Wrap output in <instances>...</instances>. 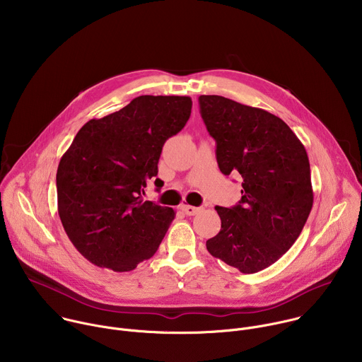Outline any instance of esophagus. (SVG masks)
I'll return each mask as SVG.
<instances>
[{
  "label": "esophagus",
  "mask_w": 362,
  "mask_h": 362,
  "mask_svg": "<svg viewBox=\"0 0 362 362\" xmlns=\"http://www.w3.org/2000/svg\"><path fill=\"white\" fill-rule=\"evenodd\" d=\"M180 209H182L186 215H189V216H194V215L200 214L203 208H196V206H190V204H182V206H180Z\"/></svg>",
  "instance_id": "esophagus-1"
}]
</instances>
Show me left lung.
Here are the masks:
<instances>
[{
  "mask_svg": "<svg viewBox=\"0 0 362 362\" xmlns=\"http://www.w3.org/2000/svg\"><path fill=\"white\" fill-rule=\"evenodd\" d=\"M199 107L216 141L221 172L243 179L239 203L215 208L222 226L206 247L242 274L259 272L295 243L313 209L306 150L289 126L267 110L222 95H200Z\"/></svg>",
  "mask_w": 362,
  "mask_h": 362,
  "instance_id": "8db88e82",
  "label": "left lung"
}]
</instances>
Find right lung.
Wrapping results in <instances>:
<instances>
[{
	"label": "right lung",
	"instance_id": "obj_1",
	"mask_svg": "<svg viewBox=\"0 0 362 362\" xmlns=\"http://www.w3.org/2000/svg\"><path fill=\"white\" fill-rule=\"evenodd\" d=\"M190 112L186 95H139L78 130L57 169V199L64 230L87 261L129 272L156 253L176 214L141 194Z\"/></svg>",
	"mask_w": 362,
	"mask_h": 362
}]
</instances>
